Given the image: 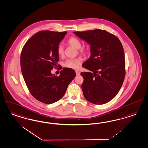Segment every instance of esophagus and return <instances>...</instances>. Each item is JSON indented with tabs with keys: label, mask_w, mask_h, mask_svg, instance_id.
<instances>
[{
	"label": "esophagus",
	"mask_w": 148,
	"mask_h": 148,
	"mask_svg": "<svg viewBox=\"0 0 148 148\" xmlns=\"http://www.w3.org/2000/svg\"><path fill=\"white\" fill-rule=\"evenodd\" d=\"M76 73L77 75H79L80 72L79 71H76Z\"/></svg>",
	"instance_id": "obj_1"
}]
</instances>
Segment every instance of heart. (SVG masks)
I'll use <instances>...</instances> for the list:
<instances>
[{
  "mask_svg": "<svg viewBox=\"0 0 148 148\" xmlns=\"http://www.w3.org/2000/svg\"><path fill=\"white\" fill-rule=\"evenodd\" d=\"M69 44L71 45L76 49L79 50L80 53H84L86 50V48L85 47H81V42L79 39L75 37H71L68 40ZM57 52L59 55H62L64 53L63 46L61 44L58 45L57 48ZM82 63V60L80 58H77L75 59H67L63 64L65 68L72 69H78L79 65Z\"/></svg>",
  "mask_w": 148,
  "mask_h": 148,
  "instance_id": "heart-1",
  "label": "heart"
}]
</instances>
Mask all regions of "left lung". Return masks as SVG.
<instances>
[{
    "label": "left lung",
    "mask_w": 148,
    "mask_h": 148,
    "mask_svg": "<svg viewBox=\"0 0 148 148\" xmlns=\"http://www.w3.org/2000/svg\"><path fill=\"white\" fill-rule=\"evenodd\" d=\"M74 34L90 45L91 55L82 72V89L85 99L94 104L110 101L122 87L125 75L124 51L119 39L106 30L77 31Z\"/></svg>",
    "instance_id": "8db88e82"
}]
</instances>
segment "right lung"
<instances>
[{"mask_svg": "<svg viewBox=\"0 0 148 148\" xmlns=\"http://www.w3.org/2000/svg\"><path fill=\"white\" fill-rule=\"evenodd\" d=\"M66 33L39 31L26 42L21 51V67L26 86L34 98L45 104L60 99L76 76L75 71L69 68H63L59 76L51 73L59 61V42Z\"/></svg>", "mask_w": 148, "mask_h": 148, "instance_id": "right-lung-1", "label": "right lung"}]
</instances>
